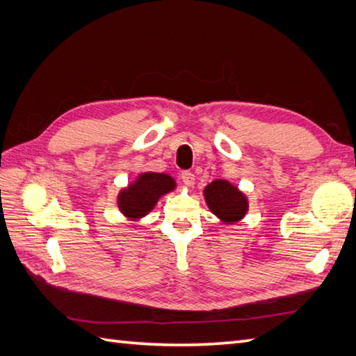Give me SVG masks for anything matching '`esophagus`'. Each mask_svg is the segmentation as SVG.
Instances as JSON below:
<instances>
[{"label": "esophagus", "instance_id": "34e87169", "mask_svg": "<svg viewBox=\"0 0 356 356\" xmlns=\"http://www.w3.org/2000/svg\"><path fill=\"white\" fill-rule=\"evenodd\" d=\"M180 179H182V182L185 184V185H188V186H191V185H194V180H195V176L194 174L191 172V171H182L180 172Z\"/></svg>", "mask_w": 356, "mask_h": 356}]
</instances>
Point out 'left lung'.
I'll return each instance as SVG.
<instances>
[{
    "instance_id": "1",
    "label": "left lung",
    "mask_w": 356,
    "mask_h": 356,
    "mask_svg": "<svg viewBox=\"0 0 356 356\" xmlns=\"http://www.w3.org/2000/svg\"><path fill=\"white\" fill-rule=\"evenodd\" d=\"M203 193H205V200L209 209L223 222L234 223L246 214V197L226 180H214Z\"/></svg>"
}]
</instances>
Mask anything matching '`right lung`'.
Segmentation results:
<instances>
[{
	"instance_id": "add662e5",
	"label": "right lung",
	"mask_w": 356,
	"mask_h": 356,
	"mask_svg": "<svg viewBox=\"0 0 356 356\" xmlns=\"http://www.w3.org/2000/svg\"><path fill=\"white\" fill-rule=\"evenodd\" d=\"M174 180L166 174L143 172L134 184L119 194V208L130 218L143 217L154 208L162 194L174 190Z\"/></svg>"
}]
</instances>
